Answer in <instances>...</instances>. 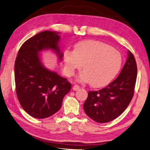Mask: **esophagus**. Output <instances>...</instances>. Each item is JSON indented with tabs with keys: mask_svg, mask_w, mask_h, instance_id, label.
Instances as JSON below:
<instances>
[{
	"mask_svg": "<svg viewBox=\"0 0 150 150\" xmlns=\"http://www.w3.org/2000/svg\"><path fill=\"white\" fill-rule=\"evenodd\" d=\"M79 89H80V86L77 84H76L73 86V90H74V91H77V90H78Z\"/></svg>",
	"mask_w": 150,
	"mask_h": 150,
	"instance_id": "obj_1",
	"label": "esophagus"
}]
</instances>
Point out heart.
Returning a JSON list of instances; mask_svg holds the SVG:
<instances>
[{
    "label": "heart",
    "instance_id": "obj_1",
    "mask_svg": "<svg viewBox=\"0 0 150 150\" xmlns=\"http://www.w3.org/2000/svg\"><path fill=\"white\" fill-rule=\"evenodd\" d=\"M66 72L72 76L82 67L84 71L78 79L90 82L94 87L110 82L120 70L122 56L110 45L97 40H86L74 45V51L66 50L64 54Z\"/></svg>",
    "mask_w": 150,
    "mask_h": 150
}]
</instances>
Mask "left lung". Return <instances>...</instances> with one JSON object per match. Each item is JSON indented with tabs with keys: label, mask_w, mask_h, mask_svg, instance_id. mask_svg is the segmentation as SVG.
I'll use <instances>...</instances> for the list:
<instances>
[{
	"label": "left lung",
	"mask_w": 150,
	"mask_h": 150,
	"mask_svg": "<svg viewBox=\"0 0 150 150\" xmlns=\"http://www.w3.org/2000/svg\"><path fill=\"white\" fill-rule=\"evenodd\" d=\"M127 60L116 79L98 91L88 92L84 110L98 123H106L120 116L133 98L137 78V65L134 55L127 51Z\"/></svg>",
	"instance_id": "8db88e82"
}]
</instances>
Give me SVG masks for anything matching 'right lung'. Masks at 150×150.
<instances>
[{
	"instance_id": "add662e5",
	"label": "right lung",
	"mask_w": 150,
	"mask_h": 150,
	"mask_svg": "<svg viewBox=\"0 0 150 150\" xmlns=\"http://www.w3.org/2000/svg\"><path fill=\"white\" fill-rule=\"evenodd\" d=\"M59 33L43 31L27 40L20 48L14 64L17 98L21 106L35 118L43 119L57 112L71 84L42 62V51L52 50L62 61Z\"/></svg>"
}]
</instances>
